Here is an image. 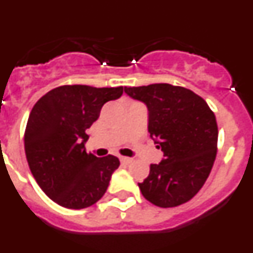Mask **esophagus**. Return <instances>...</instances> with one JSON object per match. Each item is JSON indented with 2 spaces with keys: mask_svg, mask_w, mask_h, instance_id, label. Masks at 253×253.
I'll use <instances>...</instances> for the list:
<instances>
[{
  "mask_svg": "<svg viewBox=\"0 0 253 253\" xmlns=\"http://www.w3.org/2000/svg\"><path fill=\"white\" fill-rule=\"evenodd\" d=\"M131 161H133V158H129V157H120V162L125 163V165H128V163H130Z\"/></svg>",
  "mask_w": 253,
  "mask_h": 253,
  "instance_id": "1",
  "label": "esophagus"
}]
</instances>
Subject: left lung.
<instances>
[{
  "label": "left lung",
  "mask_w": 253,
  "mask_h": 253,
  "mask_svg": "<svg viewBox=\"0 0 253 253\" xmlns=\"http://www.w3.org/2000/svg\"><path fill=\"white\" fill-rule=\"evenodd\" d=\"M124 91L147 105L148 131L163 152V160L151 165L148 177L138 184L142 195L161 208L189 202L205 184L215 161V115L203 97L185 87L153 84Z\"/></svg>",
  "instance_id": "obj_1"
}]
</instances>
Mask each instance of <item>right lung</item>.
Segmentation results:
<instances>
[{
	"label": "right lung",
	"mask_w": 253,
	"mask_h": 253,
	"mask_svg": "<svg viewBox=\"0 0 253 253\" xmlns=\"http://www.w3.org/2000/svg\"><path fill=\"white\" fill-rule=\"evenodd\" d=\"M120 87L66 84L53 88L34 105L24 144L30 171L40 189L58 205L84 209L106 193L120 162L115 156L87 153L86 130L99 119L104 104L119 99Z\"/></svg>",
	"instance_id": "obj_1"
}]
</instances>
